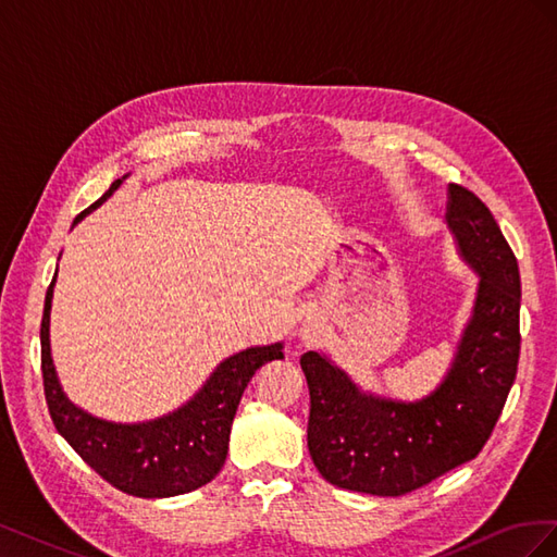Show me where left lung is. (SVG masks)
<instances>
[{"instance_id":"1","label":"left lung","mask_w":557,"mask_h":557,"mask_svg":"<svg viewBox=\"0 0 557 557\" xmlns=\"http://www.w3.org/2000/svg\"><path fill=\"white\" fill-rule=\"evenodd\" d=\"M446 221L462 260L479 274L471 318L448 374L418 401L362 393L346 372L309 350L307 442L325 481L344 491L399 497L462 462L491 440L520 356V274L491 209L448 185Z\"/></svg>"}]
</instances>
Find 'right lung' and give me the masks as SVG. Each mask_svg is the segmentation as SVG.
Wrapping results in <instances>:
<instances>
[{"instance_id":"add662e5","label":"right lung","mask_w":557,"mask_h":557,"mask_svg":"<svg viewBox=\"0 0 557 557\" xmlns=\"http://www.w3.org/2000/svg\"><path fill=\"white\" fill-rule=\"evenodd\" d=\"M125 181L117 178L90 209L76 215L83 221L92 209L107 201ZM46 290L41 318V374L50 418L70 446L99 476L117 491L134 497H174L207 485L227 458L230 430L242 395L258 369L272 360H283V344L246 348L215 367L199 393L176 411L146 423H109L95 418L66 399L50 358V301L53 285Z\"/></svg>"}]
</instances>
